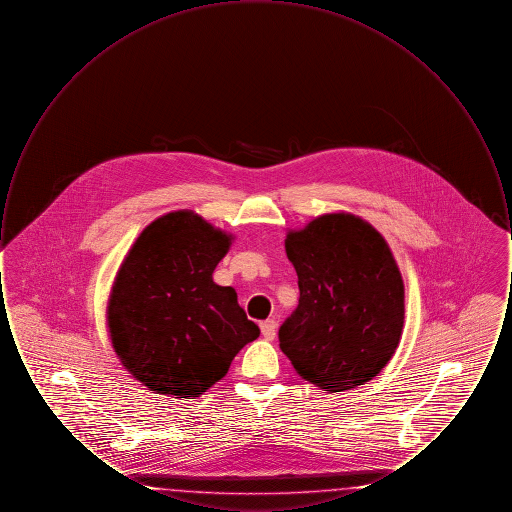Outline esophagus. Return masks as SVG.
Segmentation results:
<instances>
[{"label": "esophagus", "mask_w": 512, "mask_h": 512, "mask_svg": "<svg viewBox=\"0 0 512 512\" xmlns=\"http://www.w3.org/2000/svg\"><path fill=\"white\" fill-rule=\"evenodd\" d=\"M276 328H278V324H276V320H274V318H268L265 322H261L263 338H265V340H274V336H276Z\"/></svg>", "instance_id": "esophagus-1"}]
</instances>
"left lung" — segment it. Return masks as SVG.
Listing matches in <instances>:
<instances>
[{
  "mask_svg": "<svg viewBox=\"0 0 512 512\" xmlns=\"http://www.w3.org/2000/svg\"><path fill=\"white\" fill-rule=\"evenodd\" d=\"M299 305L280 326L295 372L324 391L363 386L390 363L403 332L405 286L384 236L328 213L286 236Z\"/></svg>",
  "mask_w": 512,
  "mask_h": 512,
  "instance_id": "1",
  "label": "left lung"
}]
</instances>
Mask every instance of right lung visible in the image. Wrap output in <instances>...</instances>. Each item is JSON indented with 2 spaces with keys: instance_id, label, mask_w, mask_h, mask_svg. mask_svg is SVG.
I'll return each mask as SVG.
<instances>
[{
  "instance_id": "add662e5",
  "label": "right lung",
  "mask_w": 512,
  "mask_h": 512,
  "mask_svg": "<svg viewBox=\"0 0 512 512\" xmlns=\"http://www.w3.org/2000/svg\"><path fill=\"white\" fill-rule=\"evenodd\" d=\"M230 244L232 234L182 209L153 220L124 257L107 326L122 366L149 391L199 397L259 338L236 290L213 282Z\"/></svg>"
}]
</instances>
